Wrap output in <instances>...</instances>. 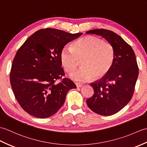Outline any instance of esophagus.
Segmentation results:
<instances>
[{
    "label": "esophagus",
    "instance_id": "34e87169",
    "mask_svg": "<svg viewBox=\"0 0 147 147\" xmlns=\"http://www.w3.org/2000/svg\"><path fill=\"white\" fill-rule=\"evenodd\" d=\"M76 87L77 88H80V87H82L83 86V85L82 83H75Z\"/></svg>",
    "mask_w": 147,
    "mask_h": 147
}]
</instances>
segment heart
Listing matches in <instances>:
<instances>
[{"label": "heart", "instance_id": "heart-1", "mask_svg": "<svg viewBox=\"0 0 147 147\" xmlns=\"http://www.w3.org/2000/svg\"><path fill=\"white\" fill-rule=\"evenodd\" d=\"M114 59V49L111 43L98 37L85 36L77 40L71 48H63L60 53L61 65L67 73L78 66L82 68L70 74L76 82H87L95 76L96 79L105 75L110 70Z\"/></svg>", "mask_w": 147, "mask_h": 147}]
</instances>
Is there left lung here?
<instances>
[{
    "mask_svg": "<svg viewBox=\"0 0 147 147\" xmlns=\"http://www.w3.org/2000/svg\"><path fill=\"white\" fill-rule=\"evenodd\" d=\"M86 33L102 36L114 49L111 68L102 78L90 83L94 93L86 100L93 112L101 115H111L121 110L132 98L138 76L135 54L128 43L111 30L95 29Z\"/></svg>",
    "mask_w": 147,
    "mask_h": 147,
    "instance_id": "obj_1",
    "label": "left lung"
}]
</instances>
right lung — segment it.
I'll return each mask as SVG.
<instances>
[{"mask_svg":"<svg viewBox=\"0 0 147 147\" xmlns=\"http://www.w3.org/2000/svg\"><path fill=\"white\" fill-rule=\"evenodd\" d=\"M82 33L72 34L55 28L37 31L16 54L10 82L19 104L27 113L38 118L51 117L65 100L69 90L76 88L61 67L60 53L67 43Z\"/></svg>","mask_w":147,"mask_h":147,"instance_id":"right-lung-1","label":"right lung"}]
</instances>
